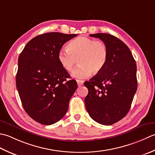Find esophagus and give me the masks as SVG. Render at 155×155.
<instances>
[{
	"instance_id": "esophagus-1",
	"label": "esophagus",
	"mask_w": 155,
	"mask_h": 155,
	"mask_svg": "<svg viewBox=\"0 0 155 155\" xmlns=\"http://www.w3.org/2000/svg\"><path fill=\"white\" fill-rule=\"evenodd\" d=\"M77 84L78 86H81L84 84V81L81 80H77Z\"/></svg>"
}]
</instances>
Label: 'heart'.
I'll use <instances>...</instances> for the list:
<instances>
[{"label":"heart","instance_id":"heart-1","mask_svg":"<svg viewBox=\"0 0 155 155\" xmlns=\"http://www.w3.org/2000/svg\"><path fill=\"white\" fill-rule=\"evenodd\" d=\"M108 58V49L105 43L91 38L81 36L71 40L68 45V49H61L58 54L60 65L65 71L71 72L76 64L73 75L77 79L89 77L97 74L106 65Z\"/></svg>","mask_w":155,"mask_h":155}]
</instances>
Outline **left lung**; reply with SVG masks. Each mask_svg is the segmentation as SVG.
<instances>
[{
  "label": "left lung",
  "instance_id": "8db88e82",
  "mask_svg": "<svg viewBox=\"0 0 155 155\" xmlns=\"http://www.w3.org/2000/svg\"><path fill=\"white\" fill-rule=\"evenodd\" d=\"M99 38L108 49V58L100 73L85 81L88 89L85 105L90 117L99 124L112 125L127 114L137 90V64L130 50L115 36L90 35Z\"/></svg>",
  "mask_w": 155,
  "mask_h": 155
}]
</instances>
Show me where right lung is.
<instances>
[{
  "label": "right lung",
  "mask_w": 155,
  "mask_h": 155,
  "mask_svg": "<svg viewBox=\"0 0 155 155\" xmlns=\"http://www.w3.org/2000/svg\"><path fill=\"white\" fill-rule=\"evenodd\" d=\"M76 34L52 32L27 43L18 59L16 86L25 112L34 120L51 125L67 112L78 87L58 59L62 46Z\"/></svg>",
  "instance_id": "add662e5"
}]
</instances>
